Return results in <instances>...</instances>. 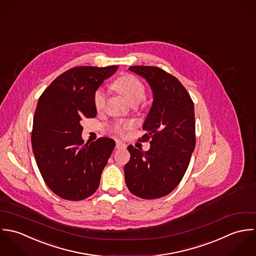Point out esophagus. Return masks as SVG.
<instances>
[{
    "mask_svg": "<svg viewBox=\"0 0 256 256\" xmlns=\"http://www.w3.org/2000/svg\"><path fill=\"white\" fill-rule=\"evenodd\" d=\"M116 148H126V144H122V142H120V140H116Z\"/></svg>",
    "mask_w": 256,
    "mask_h": 256,
    "instance_id": "34e87169",
    "label": "esophagus"
}]
</instances>
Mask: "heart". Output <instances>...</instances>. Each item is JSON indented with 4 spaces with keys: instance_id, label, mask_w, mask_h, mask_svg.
Returning a JSON list of instances; mask_svg holds the SVG:
<instances>
[{
    "instance_id": "1",
    "label": "heart",
    "mask_w": 256,
    "mask_h": 256,
    "mask_svg": "<svg viewBox=\"0 0 256 256\" xmlns=\"http://www.w3.org/2000/svg\"><path fill=\"white\" fill-rule=\"evenodd\" d=\"M114 88L118 93L124 95L126 99L134 106L138 104L140 102H142L146 99V89L144 83L134 75L132 74H126L120 77H118L114 82ZM106 102V97L104 92L102 89H99L96 91L94 95V104L98 112H101ZM130 124L126 122H116L112 126V130L116 134H124L126 130L130 128Z\"/></svg>"
}]
</instances>
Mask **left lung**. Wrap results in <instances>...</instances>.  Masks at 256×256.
<instances>
[{
	"instance_id": "8db88e82",
	"label": "left lung",
	"mask_w": 256,
	"mask_h": 256,
	"mask_svg": "<svg viewBox=\"0 0 256 256\" xmlns=\"http://www.w3.org/2000/svg\"><path fill=\"white\" fill-rule=\"evenodd\" d=\"M144 77L154 92L152 106L140 138L150 142L148 152L128 148L124 165L128 190L142 199H157L171 193L181 182L196 144L194 102L181 82L154 66H130Z\"/></svg>"
}]
</instances>
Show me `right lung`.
<instances>
[{
    "instance_id": "obj_1",
    "label": "right lung",
    "mask_w": 256,
    "mask_h": 256,
    "mask_svg": "<svg viewBox=\"0 0 256 256\" xmlns=\"http://www.w3.org/2000/svg\"><path fill=\"white\" fill-rule=\"evenodd\" d=\"M116 69L114 65L71 68L40 97L32 132V152L46 184L62 199L84 200L99 187L114 140L100 138L84 144L81 122L97 116L96 90Z\"/></svg>"
}]
</instances>
